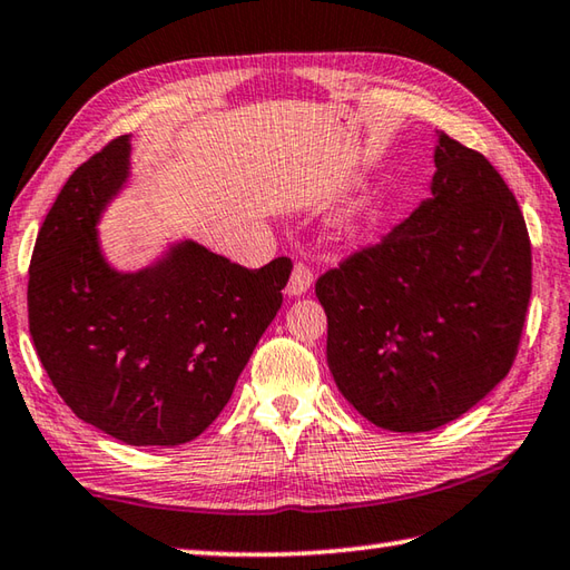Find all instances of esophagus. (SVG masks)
<instances>
[{"instance_id":"1","label":"esophagus","mask_w":570,"mask_h":570,"mask_svg":"<svg viewBox=\"0 0 570 570\" xmlns=\"http://www.w3.org/2000/svg\"><path fill=\"white\" fill-rule=\"evenodd\" d=\"M311 284H314V272H311L304 262H298L294 266L292 278H288V284H286V294L292 298L304 296L311 288Z\"/></svg>"}]
</instances>
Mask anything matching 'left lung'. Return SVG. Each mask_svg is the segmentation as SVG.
Here are the masks:
<instances>
[{
	"instance_id": "left-lung-1",
	"label": "left lung",
	"mask_w": 570,
	"mask_h": 570,
	"mask_svg": "<svg viewBox=\"0 0 570 570\" xmlns=\"http://www.w3.org/2000/svg\"><path fill=\"white\" fill-rule=\"evenodd\" d=\"M434 167L403 225L316 282L333 381L393 432L442 428L492 393L531 298L527 222L494 165L438 132Z\"/></svg>"
}]
</instances>
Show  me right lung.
Here are the masks:
<instances>
[{"label": "right lung", "mask_w": 570, "mask_h": 570, "mask_svg": "<svg viewBox=\"0 0 570 570\" xmlns=\"http://www.w3.org/2000/svg\"><path fill=\"white\" fill-rule=\"evenodd\" d=\"M128 177L130 136H120L56 197L31 254L29 333L78 420L136 448H175L229 403L282 308L292 259L244 269L183 239L118 272L96 227Z\"/></svg>", "instance_id": "1"}]
</instances>
